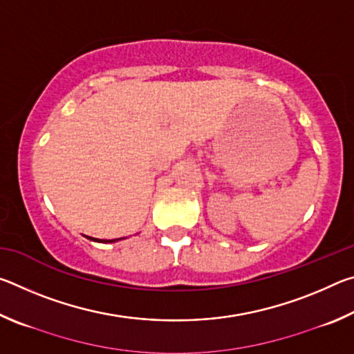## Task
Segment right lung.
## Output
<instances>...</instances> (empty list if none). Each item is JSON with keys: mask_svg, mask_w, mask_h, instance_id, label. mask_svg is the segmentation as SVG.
<instances>
[{"mask_svg": "<svg viewBox=\"0 0 354 354\" xmlns=\"http://www.w3.org/2000/svg\"><path fill=\"white\" fill-rule=\"evenodd\" d=\"M88 239H92V241H95V242H103V243H109V242L120 241V239H112V241H100V239H93V237H88Z\"/></svg>", "mask_w": 354, "mask_h": 354, "instance_id": "obj_1", "label": "right lung"}]
</instances>
